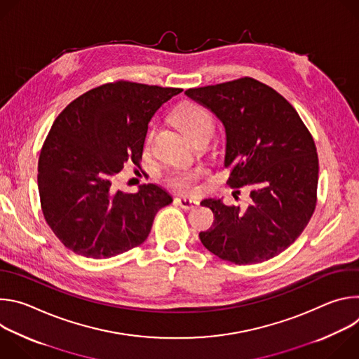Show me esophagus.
Returning <instances> with one entry per match:
<instances>
[{"instance_id":"1","label":"esophagus","mask_w":359,"mask_h":359,"mask_svg":"<svg viewBox=\"0 0 359 359\" xmlns=\"http://www.w3.org/2000/svg\"><path fill=\"white\" fill-rule=\"evenodd\" d=\"M176 203L179 204V206H180L182 209H184V210H191V209L197 208V204H198L197 200L189 198V197H184V196L177 197V198H176Z\"/></svg>"}]
</instances>
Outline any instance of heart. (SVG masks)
Listing matches in <instances>:
<instances>
[{"instance_id": "heart-1", "label": "heart", "mask_w": 359, "mask_h": 359, "mask_svg": "<svg viewBox=\"0 0 359 359\" xmlns=\"http://www.w3.org/2000/svg\"><path fill=\"white\" fill-rule=\"evenodd\" d=\"M176 122L183 130V133L191 139L196 135L200 133H210L213 132V118L210 112L200 105L191 104H183L176 111ZM204 173L201 168H177L168 173L166 182L169 186L177 189V190H190L197 179Z\"/></svg>"}]
</instances>
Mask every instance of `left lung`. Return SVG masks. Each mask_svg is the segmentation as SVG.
<instances>
[{
    "label": "left lung",
    "mask_w": 359,
    "mask_h": 359,
    "mask_svg": "<svg viewBox=\"0 0 359 359\" xmlns=\"http://www.w3.org/2000/svg\"><path fill=\"white\" fill-rule=\"evenodd\" d=\"M184 93L224 125L227 184L248 186L251 197L247 209L203 200L215 215L213 226L198 234L203 245L238 266L276 257L316 210L318 155L310 130L284 96L248 76Z\"/></svg>",
    "instance_id": "obj_1"
}]
</instances>
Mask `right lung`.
Instances as JSON below:
<instances>
[{"mask_svg": "<svg viewBox=\"0 0 359 359\" xmlns=\"http://www.w3.org/2000/svg\"><path fill=\"white\" fill-rule=\"evenodd\" d=\"M182 90L116 81L85 92L58 115L41 149L38 190L43 217L67 248L99 260L147 238L173 198L153 183L123 193L115 179L126 165L140 169L150 119Z\"/></svg>", "mask_w": 359, "mask_h": 359, "instance_id": "right-lung-1", "label": "right lung"}]
</instances>
